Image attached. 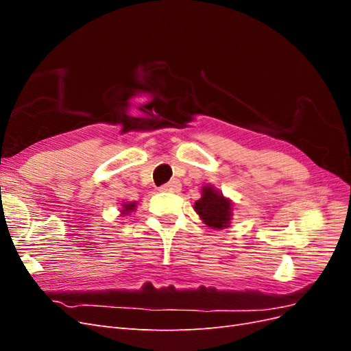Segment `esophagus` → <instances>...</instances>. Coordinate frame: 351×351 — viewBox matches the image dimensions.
<instances>
[{
  "instance_id": "esophagus-1",
  "label": "esophagus",
  "mask_w": 351,
  "mask_h": 351,
  "mask_svg": "<svg viewBox=\"0 0 351 351\" xmlns=\"http://www.w3.org/2000/svg\"><path fill=\"white\" fill-rule=\"evenodd\" d=\"M180 187H182V184H180L178 180H171V182H169V183H167V184L159 187V190H161V192H171V193H176V192H178Z\"/></svg>"
}]
</instances>
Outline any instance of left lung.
Instances as JSON below:
<instances>
[{
    "mask_svg": "<svg viewBox=\"0 0 351 351\" xmlns=\"http://www.w3.org/2000/svg\"><path fill=\"white\" fill-rule=\"evenodd\" d=\"M195 210L200 219L214 230H222L230 226L232 217L231 200L222 196L214 186L202 187V197L195 202Z\"/></svg>",
    "mask_w": 351,
    "mask_h": 351,
    "instance_id": "left-lung-1",
    "label": "left lung"
}]
</instances>
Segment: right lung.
Masks as SVG:
<instances>
[{"label": "right lung", "mask_w": 351, "mask_h": 351, "mask_svg": "<svg viewBox=\"0 0 351 351\" xmlns=\"http://www.w3.org/2000/svg\"><path fill=\"white\" fill-rule=\"evenodd\" d=\"M136 206H137V202H125V204H123L121 214L123 215H129L130 212L136 210Z\"/></svg>", "instance_id": "obj_1"}]
</instances>
